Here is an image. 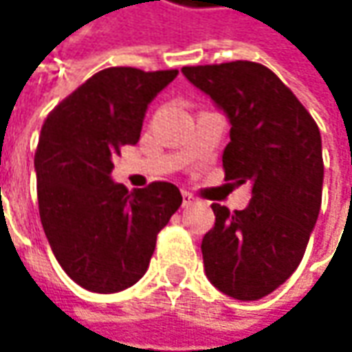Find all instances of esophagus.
I'll use <instances>...</instances> for the list:
<instances>
[{
  "label": "esophagus",
  "instance_id": "1",
  "mask_svg": "<svg viewBox=\"0 0 352 352\" xmlns=\"http://www.w3.org/2000/svg\"><path fill=\"white\" fill-rule=\"evenodd\" d=\"M182 201H184V206H188V204H192V201H194V196H192L190 192L182 190Z\"/></svg>",
  "mask_w": 352,
  "mask_h": 352
}]
</instances>
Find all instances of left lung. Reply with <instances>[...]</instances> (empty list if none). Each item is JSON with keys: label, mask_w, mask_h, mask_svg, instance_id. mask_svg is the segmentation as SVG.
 I'll return each instance as SVG.
<instances>
[{"label": "left lung", "mask_w": 352, "mask_h": 352, "mask_svg": "<svg viewBox=\"0 0 352 352\" xmlns=\"http://www.w3.org/2000/svg\"><path fill=\"white\" fill-rule=\"evenodd\" d=\"M184 76L229 117L225 180L250 184L245 210L211 204L201 241L210 282L252 302L282 286L304 258L318 221L323 156L318 123L284 82L249 60L184 66Z\"/></svg>", "instance_id": "1"}]
</instances>
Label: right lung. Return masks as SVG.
Listing matches in <instances>:
<instances>
[{"label": "right lung", "instance_id": "right-lung-1", "mask_svg": "<svg viewBox=\"0 0 352 352\" xmlns=\"http://www.w3.org/2000/svg\"><path fill=\"white\" fill-rule=\"evenodd\" d=\"M176 76L105 68L62 100L41 129L34 153L41 223L64 272L86 290L113 294L139 282L156 235L182 206L174 184L129 192L111 180L113 156L139 141L148 103Z\"/></svg>", "mask_w": 352, "mask_h": 352}]
</instances>
